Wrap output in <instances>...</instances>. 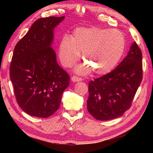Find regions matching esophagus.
Here are the masks:
<instances>
[{
    "mask_svg": "<svg viewBox=\"0 0 153 153\" xmlns=\"http://www.w3.org/2000/svg\"><path fill=\"white\" fill-rule=\"evenodd\" d=\"M71 81L73 82H80V81H82V78H80V77H77V76H73L71 77Z\"/></svg>",
    "mask_w": 153,
    "mask_h": 153,
    "instance_id": "1",
    "label": "esophagus"
}]
</instances>
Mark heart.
Returning <instances> with one entry per match:
<instances>
[{
  "label": "heart",
  "mask_w": 153,
  "mask_h": 153,
  "mask_svg": "<svg viewBox=\"0 0 153 153\" xmlns=\"http://www.w3.org/2000/svg\"><path fill=\"white\" fill-rule=\"evenodd\" d=\"M126 46L125 37L117 30L99 27L77 28L71 39L64 37L59 45V56L65 66L70 67L80 57L86 63L77 67L76 71L86 74L94 70L98 75L110 72L122 56Z\"/></svg>",
  "instance_id": "b5f03b06"
}]
</instances>
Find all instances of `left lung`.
<instances>
[{"label":"left lung","mask_w":153,"mask_h":153,"mask_svg":"<svg viewBox=\"0 0 153 153\" xmlns=\"http://www.w3.org/2000/svg\"><path fill=\"white\" fill-rule=\"evenodd\" d=\"M142 59L140 49L134 42L115 69L89 82L87 108L96 120H113L129 109L142 82Z\"/></svg>","instance_id":"left-lung-1"}]
</instances>
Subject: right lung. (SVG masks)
<instances>
[{
	"label": "right lung",
	"instance_id": "add662e5",
	"mask_svg": "<svg viewBox=\"0 0 153 153\" xmlns=\"http://www.w3.org/2000/svg\"><path fill=\"white\" fill-rule=\"evenodd\" d=\"M64 19L36 20L14 49L10 79L18 105L33 117L46 118L57 111L69 85V76L59 65L51 47L54 30Z\"/></svg>",
	"mask_w": 153,
	"mask_h": 153
}]
</instances>
